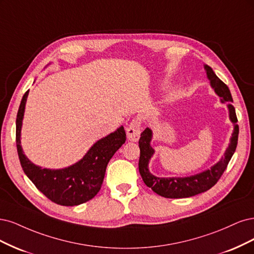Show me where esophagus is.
Returning a JSON list of instances; mask_svg holds the SVG:
<instances>
[{
	"label": "esophagus",
	"mask_w": 254,
	"mask_h": 254,
	"mask_svg": "<svg viewBox=\"0 0 254 254\" xmlns=\"http://www.w3.org/2000/svg\"><path fill=\"white\" fill-rule=\"evenodd\" d=\"M127 133L129 141H138L140 138V120L138 118L133 119L127 128Z\"/></svg>",
	"instance_id": "obj_1"
}]
</instances>
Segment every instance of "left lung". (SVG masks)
<instances>
[{
  "mask_svg": "<svg viewBox=\"0 0 254 254\" xmlns=\"http://www.w3.org/2000/svg\"><path fill=\"white\" fill-rule=\"evenodd\" d=\"M203 68L206 70L207 78L210 81V85L213 88L215 94L220 98V102L227 103L229 111V119L233 124V132L230 138V143L226 149L224 156L210 169L204 170L200 173L186 177H158L153 175L149 170V163L155 150L151 146L153 138L152 129L146 127L139 139V149H140V158H139V172L142 181L149 188L160 196L167 198H186L206 192L211 189L223 175L229 161L235 152L239 139V126L236 125L237 118L235 114L232 96L228 86L220 80L212 68L204 64Z\"/></svg>",
  "mask_w": 254,
  "mask_h": 254,
  "instance_id": "1",
  "label": "left lung"
}]
</instances>
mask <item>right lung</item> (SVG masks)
Segmentation results:
<instances>
[{"instance_id":"right-lung-1","label":"right lung","mask_w":254,"mask_h":254,"mask_svg":"<svg viewBox=\"0 0 254 254\" xmlns=\"http://www.w3.org/2000/svg\"><path fill=\"white\" fill-rule=\"evenodd\" d=\"M29 91L24 94L15 121V140L24 173L39 191L61 206H78L95 197L100 191L108 163L126 142L124 127L96 141L76 163L63 169H47L35 165L23 152L21 129Z\"/></svg>"}]
</instances>
